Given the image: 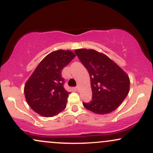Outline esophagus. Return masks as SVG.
Listing matches in <instances>:
<instances>
[{"label":"esophagus","mask_w":153,"mask_h":153,"mask_svg":"<svg viewBox=\"0 0 153 153\" xmlns=\"http://www.w3.org/2000/svg\"><path fill=\"white\" fill-rule=\"evenodd\" d=\"M80 87L79 86V85H78V86L75 88V89H76V91H80Z\"/></svg>","instance_id":"esophagus-1"}]
</instances>
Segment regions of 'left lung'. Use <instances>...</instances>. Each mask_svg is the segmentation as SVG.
Wrapping results in <instances>:
<instances>
[{
	"instance_id": "left-lung-1",
	"label": "left lung",
	"mask_w": 153,
	"mask_h": 153,
	"mask_svg": "<svg viewBox=\"0 0 153 153\" xmlns=\"http://www.w3.org/2000/svg\"><path fill=\"white\" fill-rule=\"evenodd\" d=\"M75 52L91 78L92 100L82 103L84 107L98 114L114 111L129 94L128 75L106 54L91 49H78Z\"/></svg>"
}]
</instances>
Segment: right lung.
Instances as JSON below:
<instances>
[{
	"label": "right lung",
	"instance_id": "add662e5",
	"mask_svg": "<svg viewBox=\"0 0 153 153\" xmlns=\"http://www.w3.org/2000/svg\"><path fill=\"white\" fill-rule=\"evenodd\" d=\"M75 57L71 50L54 51L44 58L24 85V95L29 106L38 114L52 117L66 108L70 93L63 87L61 73Z\"/></svg>",
	"mask_w": 153,
	"mask_h": 153
}]
</instances>
